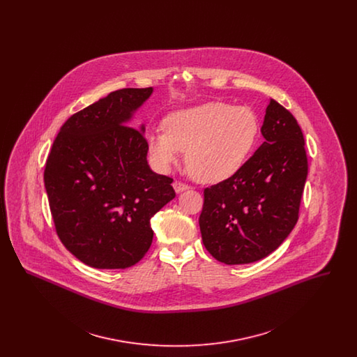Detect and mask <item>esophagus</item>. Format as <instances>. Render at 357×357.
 <instances>
[{"instance_id":"esophagus-1","label":"esophagus","mask_w":357,"mask_h":357,"mask_svg":"<svg viewBox=\"0 0 357 357\" xmlns=\"http://www.w3.org/2000/svg\"><path fill=\"white\" fill-rule=\"evenodd\" d=\"M172 187H174V190H175V192H176V194H179V192H183V191H186V190L190 188L188 185H185V183H182V182H178V181H176V182H174Z\"/></svg>"}]
</instances>
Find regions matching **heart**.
Instances as JSON below:
<instances>
[{
    "label": "heart",
    "instance_id": "1",
    "mask_svg": "<svg viewBox=\"0 0 357 357\" xmlns=\"http://www.w3.org/2000/svg\"><path fill=\"white\" fill-rule=\"evenodd\" d=\"M163 126L147 135L155 165L171 170L187 151L188 172L206 185L221 183L239 172L259 134L258 118L249 107L222 102L171 112Z\"/></svg>",
    "mask_w": 357,
    "mask_h": 357
}]
</instances>
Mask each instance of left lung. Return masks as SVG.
I'll list each match as a JSON object with an SVG mask.
<instances>
[{"label":"left lung","instance_id":"obj_1","mask_svg":"<svg viewBox=\"0 0 357 357\" xmlns=\"http://www.w3.org/2000/svg\"><path fill=\"white\" fill-rule=\"evenodd\" d=\"M261 134L265 142L239 172L204 188L202 241L226 265L272 255L298 220L307 175L303 131L288 109L271 99Z\"/></svg>","mask_w":357,"mask_h":357}]
</instances>
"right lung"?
<instances>
[{
  "mask_svg": "<svg viewBox=\"0 0 357 357\" xmlns=\"http://www.w3.org/2000/svg\"><path fill=\"white\" fill-rule=\"evenodd\" d=\"M153 88H124L72 115L53 142L44 171L63 245L96 269H126L153 243L151 218L175 198L172 179L147 162L136 111Z\"/></svg>",
  "mask_w": 357,
  "mask_h": 357,
  "instance_id": "1",
  "label": "right lung"
}]
</instances>
